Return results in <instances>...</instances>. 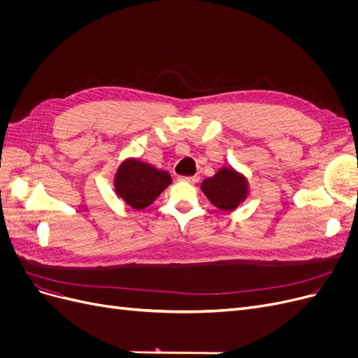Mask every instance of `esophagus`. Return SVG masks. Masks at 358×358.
<instances>
[{"instance_id":"34e87169","label":"esophagus","mask_w":358,"mask_h":358,"mask_svg":"<svg viewBox=\"0 0 358 358\" xmlns=\"http://www.w3.org/2000/svg\"><path fill=\"white\" fill-rule=\"evenodd\" d=\"M180 180L188 182V183H197L200 180V178L197 175L196 176H183V178H180Z\"/></svg>"}]
</instances>
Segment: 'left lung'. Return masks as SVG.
<instances>
[{
	"mask_svg": "<svg viewBox=\"0 0 358 358\" xmlns=\"http://www.w3.org/2000/svg\"><path fill=\"white\" fill-rule=\"evenodd\" d=\"M201 191L215 208L231 212L246 200L249 183L242 173L233 167H221L212 178L201 182Z\"/></svg>",
	"mask_w": 358,
	"mask_h": 358,
	"instance_id": "1",
	"label": "left lung"
}]
</instances>
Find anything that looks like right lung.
Wrapping results in <instances>:
<instances>
[{
	"instance_id": "add662e5",
	"label": "right lung",
	"mask_w": 358,
	"mask_h": 358,
	"mask_svg": "<svg viewBox=\"0 0 358 358\" xmlns=\"http://www.w3.org/2000/svg\"><path fill=\"white\" fill-rule=\"evenodd\" d=\"M171 183L170 173L159 170L138 158H127L117 167L113 187L117 197L136 210L152 204Z\"/></svg>"
}]
</instances>
